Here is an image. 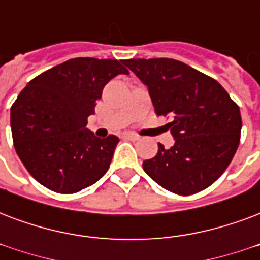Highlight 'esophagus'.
<instances>
[{
  "instance_id": "esophagus-1",
  "label": "esophagus",
  "mask_w": 260,
  "mask_h": 260,
  "mask_svg": "<svg viewBox=\"0 0 260 260\" xmlns=\"http://www.w3.org/2000/svg\"><path fill=\"white\" fill-rule=\"evenodd\" d=\"M122 138L128 139V140H138L139 136H138V135L132 134V132H126V134L122 135Z\"/></svg>"
}]
</instances>
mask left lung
I'll use <instances>...</instances> for the list:
<instances>
[{
  "label": "left lung",
  "mask_w": 260,
  "mask_h": 260,
  "mask_svg": "<svg viewBox=\"0 0 260 260\" xmlns=\"http://www.w3.org/2000/svg\"><path fill=\"white\" fill-rule=\"evenodd\" d=\"M124 64L147 86L156 116L174 144L143 162L144 172L168 191L193 195L221 177L240 143V108L217 80L172 58H132Z\"/></svg>",
  "instance_id": "obj_1"
}]
</instances>
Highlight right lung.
I'll list each match as a JSON object with an SVG mask.
<instances>
[{"instance_id":"add662e5","label":"right lung","mask_w":260,"mask_h":260,"mask_svg":"<svg viewBox=\"0 0 260 260\" xmlns=\"http://www.w3.org/2000/svg\"><path fill=\"white\" fill-rule=\"evenodd\" d=\"M128 69L117 59L79 57L32 79L11 108L17 155L38 183L75 193L108 172L118 138H96L86 128L102 90Z\"/></svg>"}]
</instances>
